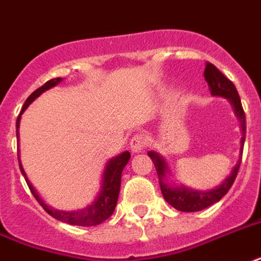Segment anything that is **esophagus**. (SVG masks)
Wrapping results in <instances>:
<instances>
[{
	"label": "esophagus",
	"instance_id": "1",
	"mask_svg": "<svg viewBox=\"0 0 261 261\" xmlns=\"http://www.w3.org/2000/svg\"><path fill=\"white\" fill-rule=\"evenodd\" d=\"M131 149L134 150V152H141V150H144L146 146L149 145V139L145 137L142 133H138V134H135L133 138H131Z\"/></svg>",
	"mask_w": 261,
	"mask_h": 261
}]
</instances>
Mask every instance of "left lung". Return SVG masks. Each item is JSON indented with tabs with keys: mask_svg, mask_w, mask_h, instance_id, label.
<instances>
[{
	"mask_svg": "<svg viewBox=\"0 0 261 261\" xmlns=\"http://www.w3.org/2000/svg\"><path fill=\"white\" fill-rule=\"evenodd\" d=\"M204 77H205L206 83L210 86L211 93L214 95H220V97H226L231 101V104L234 105L236 109L237 116L240 117L241 120V128H242V139L241 144L244 148V142H245V133H246V126H245V112L242 108L241 98L238 95L236 86L231 81H228L227 77L224 76L223 73L220 72L214 64H211L210 61H206L205 71H204ZM241 148V150H242ZM150 159L154 163L156 167L157 175H159V180H160V188H162V193L166 201L176 208L178 211L182 212H197V211H202L211 206L215 202H218L226 193L230 190V188L234 184V180L237 178L240 166H241V159L238 160L237 166L234 167V170L231 171V174L228 176L223 184L218 186L214 190L210 192H196V190H190L186 188H172L171 185L166 182V163L163 160L162 157L156 154L154 152L148 153Z\"/></svg>",
	"mask_w": 261,
	"mask_h": 261,
	"instance_id": "left-lung-1",
	"label": "left lung"
}]
</instances>
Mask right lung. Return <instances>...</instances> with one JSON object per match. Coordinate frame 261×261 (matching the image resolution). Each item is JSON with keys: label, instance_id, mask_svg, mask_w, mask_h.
Wrapping results in <instances>:
<instances>
[{"label": "right lung", "instance_id": "add662e5", "mask_svg": "<svg viewBox=\"0 0 261 261\" xmlns=\"http://www.w3.org/2000/svg\"><path fill=\"white\" fill-rule=\"evenodd\" d=\"M59 82H61V77H56V79L47 81L45 85H42L39 89H37L33 94H30L29 98L25 99L24 105H23V108H21V112H20L19 117H17V120H16V135H17V137H19V123L21 113L24 112L25 109H27V107H29L37 97H39V95L42 94L43 91L56 86ZM17 156H19V154H17ZM130 157L131 154L128 152H124L122 153V154H119V156L113 157L112 160L107 164V168H105L104 171L102 189H101V193H99V196L97 197V200H95L91 205L85 208V210L73 211V212H64V211L51 210L50 206H47L46 204L41 200V197L38 196L37 192H35V189L33 188V185L29 182V179H27V176H25L24 174V170H23V167L20 164V160L19 166L21 174L24 176L25 182L29 185L30 190L33 193V196L35 197V200L41 204V206H42L43 210L46 211L50 216H53V218L60 220V222L72 224V226H97V224L102 223L104 220H107L109 216H112L113 211L116 208L117 197H119V192H120V182H122L123 168L126 167V164L128 163V160H130Z\"/></svg>", "mask_w": 261, "mask_h": 261}]
</instances>
